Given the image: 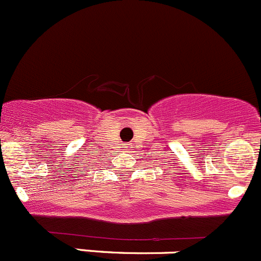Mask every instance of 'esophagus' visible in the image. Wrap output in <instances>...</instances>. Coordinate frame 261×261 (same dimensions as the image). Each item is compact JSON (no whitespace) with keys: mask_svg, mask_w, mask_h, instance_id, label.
Here are the masks:
<instances>
[{"mask_svg":"<svg viewBox=\"0 0 261 261\" xmlns=\"http://www.w3.org/2000/svg\"><path fill=\"white\" fill-rule=\"evenodd\" d=\"M126 148H128V146H126Z\"/></svg>","mask_w":261,"mask_h":261,"instance_id":"34e87169","label":"esophagus"}]
</instances>
